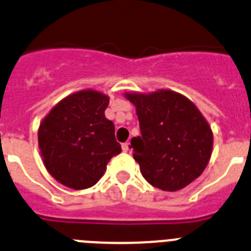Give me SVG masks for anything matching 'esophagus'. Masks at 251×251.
I'll return each instance as SVG.
<instances>
[{
  "label": "esophagus",
  "instance_id": "34e87169",
  "mask_svg": "<svg viewBox=\"0 0 251 251\" xmlns=\"http://www.w3.org/2000/svg\"><path fill=\"white\" fill-rule=\"evenodd\" d=\"M122 150H123V152H128V151H129V143H128V142L123 143V145H122Z\"/></svg>",
  "mask_w": 251,
  "mask_h": 251
}]
</instances>
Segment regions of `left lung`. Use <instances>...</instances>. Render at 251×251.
Wrapping results in <instances>:
<instances>
[{
	"instance_id": "obj_1",
	"label": "left lung",
	"mask_w": 251,
	"mask_h": 251,
	"mask_svg": "<svg viewBox=\"0 0 251 251\" xmlns=\"http://www.w3.org/2000/svg\"><path fill=\"white\" fill-rule=\"evenodd\" d=\"M136 106L142 136L130 141L142 176L163 191H178L203 172L214 134L202 113L185 95L170 89L124 93Z\"/></svg>"
}]
</instances>
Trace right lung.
Listing matches in <instances>:
<instances>
[{"label": "right lung", "mask_w": 251, "mask_h": 251, "mask_svg": "<svg viewBox=\"0 0 251 251\" xmlns=\"http://www.w3.org/2000/svg\"><path fill=\"white\" fill-rule=\"evenodd\" d=\"M109 97L94 89L68 95L40 123L37 138L44 166L73 190L98 182L113 156L122 152L114 124L105 118Z\"/></svg>", "instance_id": "add662e5"}]
</instances>
